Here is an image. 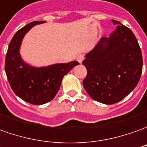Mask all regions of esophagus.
<instances>
[{
    "mask_svg": "<svg viewBox=\"0 0 147 147\" xmlns=\"http://www.w3.org/2000/svg\"><path fill=\"white\" fill-rule=\"evenodd\" d=\"M83 60H84V56L82 55V54H79V55L78 56V57H77V61H78L79 63H82Z\"/></svg>",
    "mask_w": 147,
    "mask_h": 147,
    "instance_id": "34e87169",
    "label": "esophagus"
}]
</instances>
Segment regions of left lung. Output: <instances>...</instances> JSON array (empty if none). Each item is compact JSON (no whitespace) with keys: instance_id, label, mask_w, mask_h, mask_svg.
Wrapping results in <instances>:
<instances>
[{"instance_id":"1","label":"left lung","mask_w":147,"mask_h":147,"mask_svg":"<svg viewBox=\"0 0 147 147\" xmlns=\"http://www.w3.org/2000/svg\"><path fill=\"white\" fill-rule=\"evenodd\" d=\"M112 21L116 29L109 37H102L82 61L87 69L85 90L94 100L106 105L129 94L142 71V51L134 34L121 22Z\"/></svg>"}]
</instances>
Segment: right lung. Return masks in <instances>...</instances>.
I'll use <instances>...</instances> for the list:
<instances>
[{
  "label": "right lung",
  "instance_id": "obj_1",
  "mask_svg": "<svg viewBox=\"0 0 147 147\" xmlns=\"http://www.w3.org/2000/svg\"><path fill=\"white\" fill-rule=\"evenodd\" d=\"M44 22L33 21L19 29L9 45L5 61L6 76L13 91L20 98L33 105H42L54 98L64 76L79 65L74 61L35 68L22 61L19 49L23 37L34 25Z\"/></svg>",
  "mask_w": 147,
  "mask_h": 147
}]
</instances>
